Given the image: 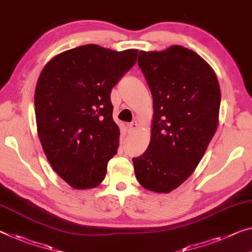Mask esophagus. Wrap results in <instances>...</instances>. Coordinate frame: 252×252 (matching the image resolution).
<instances>
[{"label":"esophagus","instance_id":"34e87169","mask_svg":"<svg viewBox=\"0 0 252 252\" xmlns=\"http://www.w3.org/2000/svg\"><path fill=\"white\" fill-rule=\"evenodd\" d=\"M137 122L136 121H133L130 124H128V126H127V129H128V134H133L135 133V130L137 129Z\"/></svg>","mask_w":252,"mask_h":252}]
</instances>
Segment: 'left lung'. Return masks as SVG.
<instances>
[{
    "label": "left lung",
    "instance_id": "8db88e82",
    "mask_svg": "<svg viewBox=\"0 0 252 252\" xmlns=\"http://www.w3.org/2000/svg\"><path fill=\"white\" fill-rule=\"evenodd\" d=\"M153 98L151 141L133 158L135 176L145 189L168 193L195 171L219 126L218 76L192 50L173 45L138 54Z\"/></svg>",
    "mask_w": 252,
    "mask_h": 252
}]
</instances>
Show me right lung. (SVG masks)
I'll return each instance as SVG.
<instances>
[{
    "label": "right lung",
    "mask_w": 252,
    "mask_h": 252,
    "mask_svg": "<svg viewBox=\"0 0 252 252\" xmlns=\"http://www.w3.org/2000/svg\"><path fill=\"white\" fill-rule=\"evenodd\" d=\"M137 49L89 44L54 56L34 90L37 133L54 171L75 189L102 183L119 146L110 94L136 63Z\"/></svg>",
    "instance_id": "obj_1"
}]
</instances>
